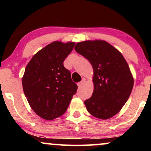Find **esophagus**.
<instances>
[{
	"label": "esophagus",
	"mask_w": 151,
	"mask_h": 151,
	"mask_svg": "<svg viewBox=\"0 0 151 151\" xmlns=\"http://www.w3.org/2000/svg\"><path fill=\"white\" fill-rule=\"evenodd\" d=\"M84 82H85V79H84V78H83V79H82V80L81 82H80L79 83H78V86H79V87H80V86H81L82 84H84Z\"/></svg>",
	"instance_id": "esophagus-1"
}]
</instances>
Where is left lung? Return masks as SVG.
I'll list each match as a JSON object with an SVG mask.
<instances>
[{
    "label": "left lung",
    "instance_id": "8db88e82",
    "mask_svg": "<svg viewBox=\"0 0 151 151\" xmlns=\"http://www.w3.org/2000/svg\"><path fill=\"white\" fill-rule=\"evenodd\" d=\"M75 50L88 60L93 69L92 96L84 101L88 113L99 119L116 115L129 99L134 80L122 53L104 40H86Z\"/></svg>",
    "mask_w": 151,
    "mask_h": 151
}]
</instances>
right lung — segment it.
Segmentation results:
<instances>
[{"instance_id":"1","label":"right lung","mask_w":151,"mask_h":151,"mask_svg":"<svg viewBox=\"0 0 151 151\" xmlns=\"http://www.w3.org/2000/svg\"><path fill=\"white\" fill-rule=\"evenodd\" d=\"M75 42L55 41L37 52L27 65L22 88L38 116L51 120L65 113L78 86L63 63Z\"/></svg>"}]
</instances>
